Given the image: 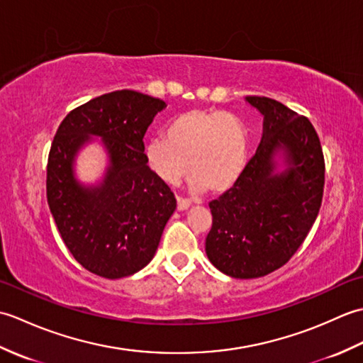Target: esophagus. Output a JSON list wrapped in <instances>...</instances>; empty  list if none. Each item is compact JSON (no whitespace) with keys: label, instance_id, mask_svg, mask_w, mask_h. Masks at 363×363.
Wrapping results in <instances>:
<instances>
[{"label":"esophagus","instance_id":"1","mask_svg":"<svg viewBox=\"0 0 363 363\" xmlns=\"http://www.w3.org/2000/svg\"><path fill=\"white\" fill-rule=\"evenodd\" d=\"M190 199H187V198H181V196H177V209L179 211H187L189 207H190Z\"/></svg>","mask_w":363,"mask_h":363}]
</instances>
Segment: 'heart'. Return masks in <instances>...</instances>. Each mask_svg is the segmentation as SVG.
Masks as SVG:
<instances>
[{
	"label": "heart",
	"mask_w": 363,
	"mask_h": 363,
	"mask_svg": "<svg viewBox=\"0 0 363 363\" xmlns=\"http://www.w3.org/2000/svg\"><path fill=\"white\" fill-rule=\"evenodd\" d=\"M248 129L225 111H186L168 123L167 135L145 146L150 168L167 184L194 174L195 190L226 191L238 181L248 160Z\"/></svg>",
	"instance_id": "heart-1"
}]
</instances>
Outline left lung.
<instances>
[{
    "mask_svg": "<svg viewBox=\"0 0 363 363\" xmlns=\"http://www.w3.org/2000/svg\"><path fill=\"white\" fill-rule=\"evenodd\" d=\"M264 115L259 148L242 176L209 203L206 254L235 279L262 277L287 264L321 207L325 157L309 118L267 96H246ZM286 167L277 169V156Z\"/></svg>",
    "mask_w": 363,
    "mask_h": 363,
    "instance_id": "obj_1",
    "label": "left lung"
}]
</instances>
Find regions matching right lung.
I'll list each match as a JSON object with an SVG mask.
<instances>
[{
	"mask_svg": "<svg viewBox=\"0 0 363 363\" xmlns=\"http://www.w3.org/2000/svg\"><path fill=\"white\" fill-rule=\"evenodd\" d=\"M165 107L140 91H111L73 109L54 135L46 167L50 211L72 256L106 279L148 265L176 209L173 191L143 152L146 129ZM90 136H101L110 156L96 186L74 177L75 156Z\"/></svg>",
	"mask_w": 363,
	"mask_h": 363,
	"instance_id": "add662e5",
	"label": "right lung"
}]
</instances>
